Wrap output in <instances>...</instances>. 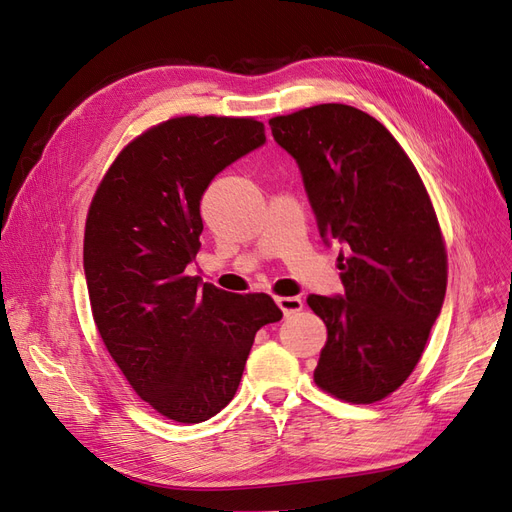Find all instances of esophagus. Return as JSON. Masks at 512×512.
Masks as SVG:
<instances>
[{
    "label": "esophagus",
    "instance_id": "34e87169",
    "mask_svg": "<svg viewBox=\"0 0 512 512\" xmlns=\"http://www.w3.org/2000/svg\"><path fill=\"white\" fill-rule=\"evenodd\" d=\"M276 304H278L280 310H283L285 317L293 315V312H300L302 306H304L302 298H291V295H289V298H276Z\"/></svg>",
    "mask_w": 512,
    "mask_h": 512
}]
</instances>
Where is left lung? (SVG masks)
I'll return each mask as SVG.
<instances>
[{"mask_svg": "<svg viewBox=\"0 0 512 512\" xmlns=\"http://www.w3.org/2000/svg\"><path fill=\"white\" fill-rule=\"evenodd\" d=\"M268 123L298 161L321 238L346 249L342 298H306L327 327L315 383L344 402H381L419 364L447 291L430 193L398 140L364 110L319 104Z\"/></svg>", "mask_w": 512, "mask_h": 512, "instance_id": "left-lung-1", "label": "left lung"}]
</instances>
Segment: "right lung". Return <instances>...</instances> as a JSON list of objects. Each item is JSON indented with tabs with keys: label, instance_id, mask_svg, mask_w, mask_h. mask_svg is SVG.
Listing matches in <instances>:
<instances>
[{
	"label": "right lung",
	"instance_id": "1",
	"mask_svg": "<svg viewBox=\"0 0 512 512\" xmlns=\"http://www.w3.org/2000/svg\"><path fill=\"white\" fill-rule=\"evenodd\" d=\"M266 142L253 117H172L112 161L85 223L97 332L159 415L200 423L236 395L257 329L283 319L268 293H229L185 270L200 251L210 180Z\"/></svg>",
	"mask_w": 512,
	"mask_h": 512
}]
</instances>
